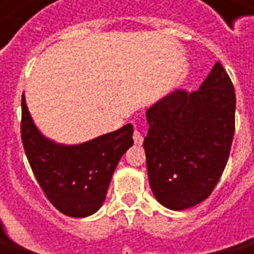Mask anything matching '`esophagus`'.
<instances>
[{
  "label": "esophagus",
  "instance_id": "34e87169",
  "mask_svg": "<svg viewBox=\"0 0 254 254\" xmlns=\"http://www.w3.org/2000/svg\"><path fill=\"white\" fill-rule=\"evenodd\" d=\"M132 138H134V142L137 144V145H141L142 141H144V137H142V134L137 128L134 130V134H132Z\"/></svg>",
  "mask_w": 254,
  "mask_h": 254
}]
</instances>
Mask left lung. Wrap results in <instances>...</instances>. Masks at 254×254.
I'll return each instance as SVG.
<instances>
[{
    "label": "left lung",
    "mask_w": 254,
    "mask_h": 254,
    "mask_svg": "<svg viewBox=\"0 0 254 254\" xmlns=\"http://www.w3.org/2000/svg\"><path fill=\"white\" fill-rule=\"evenodd\" d=\"M235 110V87L219 62L198 90H175L147 110L148 180L165 208L187 209L212 193L229 158Z\"/></svg>",
    "instance_id": "8db88e82"
}]
</instances>
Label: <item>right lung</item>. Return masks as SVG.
Masks as SVG:
<instances>
[{"label":"right lung","mask_w":254,"mask_h":254,"mask_svg":"<svg viewBox=\"0 0 254 254\" xmlns=\"http://www.w3.org/2000/svg\"><path fill=\"white\" fill-rule=\"evenodd\" d=\"M21 138L35 178L59 212L84 218L103 205L123 154L132 145V126L80 145H61L45 138L29 116L22 94Z\"/></svg>","instance_id":"right-lung-1"}]
</instances>
